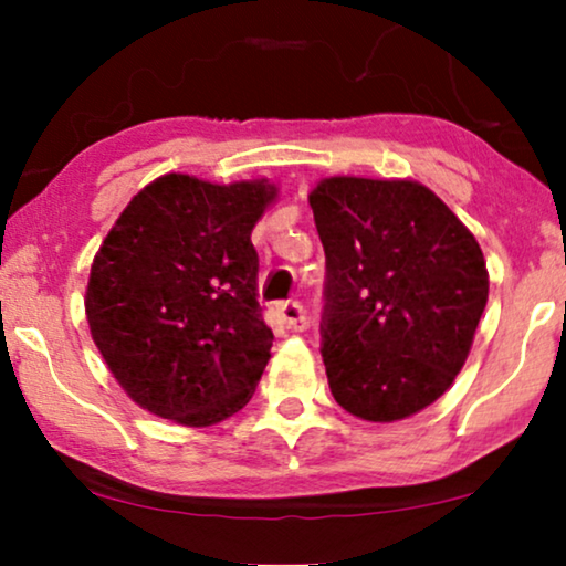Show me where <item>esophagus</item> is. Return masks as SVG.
Segmentation results:
<instances>
[{"mask_svg":"<svg viewBox=\"0 0 566 566\" xmlns=\"http://www.w3.org/2000/svg\"><path fill=\"white\" fill-rule=\"evenodd\" d=\"M277 319H281L289 329H306V308L301 301H285V304L277 306Z\"/></svg>","mask_w":566,"mask_h":566,"instance_id":"obj_1","label":"esophagus"}]
</instances>
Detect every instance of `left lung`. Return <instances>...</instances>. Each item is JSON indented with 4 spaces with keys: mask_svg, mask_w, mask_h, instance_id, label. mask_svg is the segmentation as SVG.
I'll list each match as a JSON object with an SVG mask.
<instances>
[{
    "mask_svg": "<svg viewBox=\"0 0 566 566\" xmlns=\"http://www.w3.org/2000/svg\"><path fill=\"white\" fill-rule=\"evenodd\" d=\"M308 206L327 258L319 335L332 397L360 420H405L467 363L490 293L484 254L420 182L329 177Z\"/></svg>",
    "mask_w": 566,
    "mask_h": 566,
    "instance_id": "left-lung-1",
    "label": "left lung"
}]
</instances>
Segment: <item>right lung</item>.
<instances>
[{
    "label": "right lung",
    "mask_w": 566,
    "mask_h": 566,
    "mask_svg": "<svg viewBox=\"0 0 566 566\" xmlns=\"http://www.w3.org/2000/svg\"><path fill=\"white\" fill-rule=\"evenodd\" d=\"M273 185L165 175L138 192L95 254L87 322L136 405L190 428L239 412L270 360L252 229Z\"/></svg>",
    "instance_id": "right-lung-1"
}]
</instances>
